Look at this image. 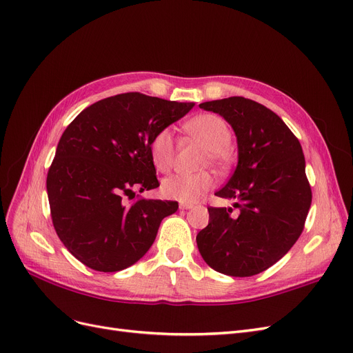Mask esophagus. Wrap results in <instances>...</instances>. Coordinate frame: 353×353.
Wrapping results in <instances>:
<instances>
[{
	"label": "esophagus",
	"instance_id": "esophagus-1",
	"mask_svg": "<svg viewBox=\"0 0 353 353\" xmlns=\"http://www.w3.org/2000/svg\"><path fill=\"white\" fill-rule=\"evenodd\" d=\"M194 205L192 204H188V203H181L179 204V210H191Z\"/></svg>",
	"mask_w": 353,
	"mask_h": 353
}]
</instances>
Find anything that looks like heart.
I'll list each match as a JSON object with an SVG mask.
<instances>
[{"instance_id": "obj_1", "label": "heart", "mask_w": 353, "mask_h": 353, "mask_svg": "<svg viewBox=\"0 0 353 353\" xmlns=\"http://www.w3.org/2000/svg\"><path fill=\"white\" fill-rule=\"evenodd\" d=\"M187 132L208 149L207 161L223 163L225 149L230 146L232 132L228 123L216 114H201L194 117L187 125ZM150 158L153 165L162 172H168L174 165L175 143L174 132L169 128L159 129L150 140ZM214 176L210 172L176 174L162 182V194L169 200L192 204L201 200L213 188Z\"/></svg>"}]
</instances>
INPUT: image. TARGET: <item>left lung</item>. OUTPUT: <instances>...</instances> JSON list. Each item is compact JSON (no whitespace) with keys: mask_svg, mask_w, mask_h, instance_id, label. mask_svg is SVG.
Returning <instances> with one entry per match:
<instances>
[{"mask_svg":"<svg viewBox=\"0 0 353 353\" xmlns=\"http://www.w3.org/2000/svg\"><path fill=\"white\" fill-rule=\"evenodd\" d=\"M200 108L228 121L237 140V165L217 196L232 207H210L196 234L203 259L214 271L252 276L283 258L300 237L312 205L299 139L274 111L243 97L207 101Z\"/></svg>","mask_w":353,"mask_h":353,"instance_id":"obj_1","label":"left lung"}]
</instances>
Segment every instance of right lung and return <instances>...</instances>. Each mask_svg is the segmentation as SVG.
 Wrapping results in <instances>:
<instances>
[{"mask_svg": "<svg viewBox=\"0 0 353 353\" xmlns=\"http://www.w3.org/2000/svg\"><path fill=\"white\" fill-rule=\"evenodd\" d=\"M194 105L128 92L87 107L68 125L46 188L54 230L83 265L100 272L132 266L178 210L176 201L123 199L159 187L150 140Z\"/></svg>", "mask_w": 353, "mask_h": 353, "instance_id": "right-lung-1", "label": "right lung"}]
</instances>
